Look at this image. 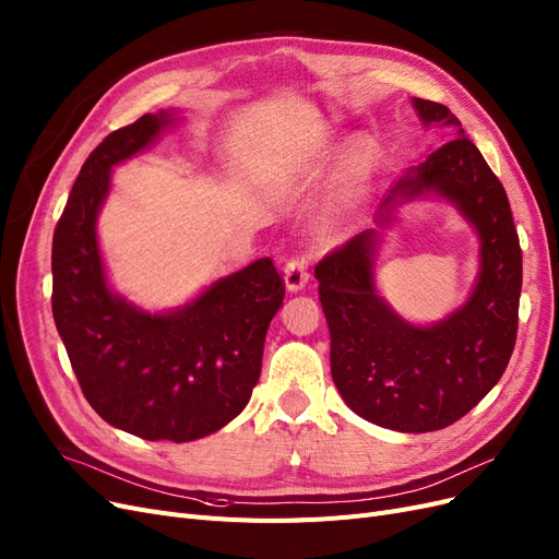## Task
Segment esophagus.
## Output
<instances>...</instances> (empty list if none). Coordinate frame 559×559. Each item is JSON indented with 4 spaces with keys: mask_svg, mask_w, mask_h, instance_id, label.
Wrapping results in <instances>:
<instances>
[{
    "mask_svg": "<svg viewBox=\"0 0 559 559\" xmlns=\"http://www.w3.org/2000/svg\"><path fill=\"white\" fill-rule=\"evenodd\" d=\"M308 276H311V272H308L306 255H295L285 264V285L290 293L301 290V287L308 283Z\"/></svg>",
    "mask_w": 559,
    "mask_h": 559,
    "instance_id": "esophagus-1",
    "label": "esophagus"
}]
</instances>
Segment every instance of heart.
Listing matches in <instances>:
<instances>
[{"instance_id":"obj_1","label":"heart","mask_w":559,"mask_h":559,"mask_svg":"<svg viewBox=\"0 0 559 559\" xmlns=\"http://www.w3.org/2000/svg\"><path fill=\"white\" fill-rule=\"evenodd\" d=\"M364 163H366V154L361 152V154H357V158H355V165H357V170H361V168H364Z\"/></svg>"}]
</instances>
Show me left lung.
<instances>
[{
    "label": "left lung",
    "instance_id": "8db88e82",
    "mask_svg": "<svg viewBox=\"0 0 559 559\" xmlns=\"http://www.w3.org/2000/svg\"><path fill=\"white\" fill-rule=\"evenodd\" d=\"M415 108L456 138L430 152L394 191H436L477 227L481 274L469 301L428 329L391 313L376 293V230L359 233L316 266L343 401L366 421L401 432L447 428L498 384L519 336L523 285L521 241L502 181L447 106L415 98Z\"/></svg>",
    "mask_w": 559,
    "mask_h": 559
}]
</instances>
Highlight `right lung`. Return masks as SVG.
<instances>
[{"instance_id":"1","label":"right lung","mask_w":559,"mask_h":559,"mask_svg":"<svg viewBox=\"0 0 559 559\" xmlns=\"http://www.w3.org/2000/svg\"><path fill=\"white\" fill-rule=\"evenodd\" d=\"M170 121V112L142 115L82 165L52 237V318L100 419L152 442H191L233 421L251 399L285 283L262 258L170 316L142 313L108 290L94 223L110 168Z\"/></svg>"}]
</instances>
